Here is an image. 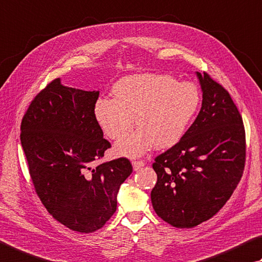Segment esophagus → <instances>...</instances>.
<instances>
[{"label":"esophagus","instance_id":"34e87169","mask_svg":"<svg viewBox=\"0 0 262 262\" xmlns=\"http://www.w3.org/2000/svg\"><path fill=\"white\" fill-rule=\"evenodd\" d=\"M132 164H133V168H134V170H139L141 167H143L144 166L143 160H134Z\"/></svg>","mask_w":262,"mask_h":262}]
</instances>
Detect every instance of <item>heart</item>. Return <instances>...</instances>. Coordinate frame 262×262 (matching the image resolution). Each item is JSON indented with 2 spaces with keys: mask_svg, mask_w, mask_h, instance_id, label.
Wrapping results in <instances>:
<instances>
[{
  "mask_svg": "<svg viewBox=\"0 0 262 262\" xmlns=\"http://www.w3.org/2000/svg\"><path fill=\"white\" fill-rule=\"evenodd\" d=\"M113 99H99L94 113L104 134L119 140L118 155L137 157L155 144L167 149L182 139L201 105V92L192 82H178L165 74H136L118 81Z\"/></svg>",
  "mask_w": 262,
  "mask_h": 262,
  "instance_id": "1",
  "label": "heart"
}]
</instances>
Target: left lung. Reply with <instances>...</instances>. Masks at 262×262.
<instances>
[{
	"mask_svg": "<svg viewBox=\"0 0 262 262\" xmlns=\"http://www.w3.org/2000/svg\"><path fill=\"white\" fill-rule=\"evenodd\" d=\"M203 103L196 120L177 144L156 157L151 191L156 213L177 228L207 221L231 197L245 166V129L229 93L197 72Z\"/></svg>",
	"mask_w": 262,
	"mask_h": 262,
	"instance_id": "8db88e82",
	"label": "left lung"
}]
</instances>
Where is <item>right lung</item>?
Returning <instances> with one entry per match:
<instances>
[{"label": "right lung", "mask_w": 262, "mask_h": 262, "mask_svg": "<svg viewBox=\"0 0 262 262\" xmlns=\"http://www.w3.org/2000/svg\"><path fill=\"white\" fill-rule=\"evenodd\" d=\"M99 92L52 80L23 117L20 142L35 192L52 217L71 230L94 232L117 210L120 185L133 172L118 158L96 166L111 147L94 108Z\"/></svg>", "instance_id": "add662e5"}]
</instances>
